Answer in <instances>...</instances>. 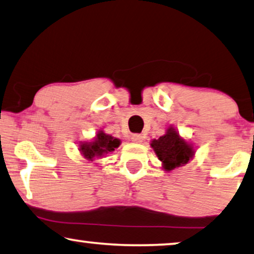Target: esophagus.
Segmentation results:
<instances>
[{
  "label": "esophagus",
  "mask_w": 254,
  "mask_h": 254,
  "mask_svg": "<svg viewBox=\"0 0 254 254\" xmlns=\"http://www.w3.org/2000/svg\"><path fill=\"white\" fill-rule=\"evenodd\" d=\"M131 139L133 142H137V144H139V142H142V140H144V137L139 133H134V134H132Z\"/></svg>",
  "instance_id": "esophagus-1"
}]
</instances>
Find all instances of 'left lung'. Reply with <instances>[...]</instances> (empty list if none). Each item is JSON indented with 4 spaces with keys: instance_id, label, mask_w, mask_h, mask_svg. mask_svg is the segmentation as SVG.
<instances>
[{
    "instance_id": "1",
    "label": "left lung",
    "mask_w": 254,
    "mask_h": 254,
    "mask_svg": "<svg viewBox=\"0 0 254 254\" xmlns=\"http://www.w3.org/2000/svg\"><path fill=\"white\" fill-rule=\"evenodd\" d=\"M151 146L160 161L163 162L166 170L188 163L194 153L192 146L182 139L173 127L168 128L167 133L162 137L154 139Z\"/></svg>"
}]
</instances>
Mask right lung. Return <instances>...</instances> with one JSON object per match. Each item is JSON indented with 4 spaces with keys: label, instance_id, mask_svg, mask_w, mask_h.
<instances>
[{
    "label": "right lung",
    "instance_id": "obj_1",
    "mask_svg": "<svg viewBox=\"0 0 254 254\" xmlns=\"http://www.w3.org/2000/svg\"><path fill=\"white\" fill-rule=\"evenodd\" d=\"M119 139L103 133L102 131L98 132L95 140L93 142H85L80 145V151L84 156L88 160H92L94 156H101L107 153L113 152L120 146Z\"/></svg>",
    "mask_w": 254,
    "mask_h": 254
}]
</instances>
